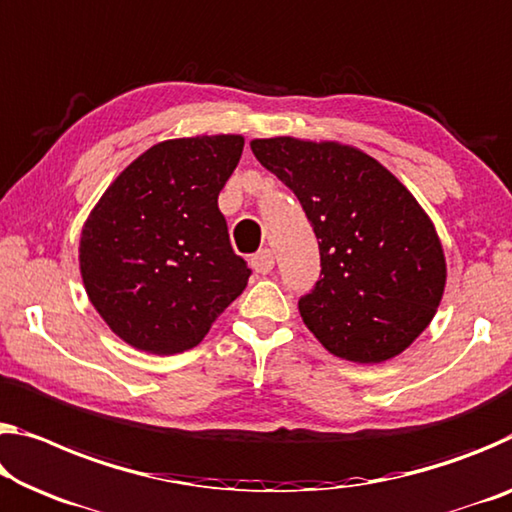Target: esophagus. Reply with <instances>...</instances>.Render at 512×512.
<instances>
[{
	"instance_id": "1",
	"label": "esophagus",
	"mask_w": 512,
	"mask_h": 512,
	"mask_svg": "<svg viewBox=\"0 0 512 512\" xmlns=\"http://www.w3.org/2000/svg\"><path fill=\"white\" fill-rule=\"evenodd\" d=\"M250 264H253V269H255L257 273H262V275L271 273V271H273V266H275L273 250H269V248L259 250V253H255L253 257H250Z\"/></svg>"
}]
</instances>
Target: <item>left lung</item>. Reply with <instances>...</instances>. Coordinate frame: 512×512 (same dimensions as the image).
Returning <instances> with one entry per match:
<instances>
[{"mask_svg": "<svg viewBox=\"0 0 512 512\" xmlns=\"http://www.w3.org/2000/svg\"><path fill=\"white\" fill-rule=\"evenodd\" d=\"M259 164L294 191L319 239L321 273L298 300L330 353L383 362L421 335L442 300L444 253L412 193L362 150L255 139Z\"/></svg>", "mask_w": 512, "mask_h": 512, "instance_id": "8db88e82", "label": "left lung"}]
</instances>
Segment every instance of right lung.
I'll list each match as a JSON object with an SVG mask.
<instances>
[{"label":"right lung","instance_id":"obj_1","mask_svg":"<svg viewBox=\"0 0 512 512\" xmlns=\"http://www.w3.org/2000/svg\"><path fill=\"white\" fill-rule=\"evenodd\" d=\"M243 136L152 145L116 177L81 230L86 294L107 326L139 351L198 346L250 278L234 255L218 193Z\"/></svg>","mask_w":512,"mask_h":512}]
</instances>
